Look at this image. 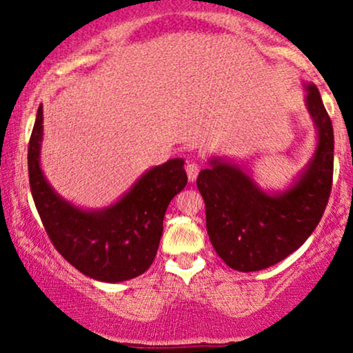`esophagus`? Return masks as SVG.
Here are the masks:
<instances>
[{"label": "esophagus", "mask_w": 353, "mask_h": 353, "mask_svg": "<svg viewBox=\"0 0 353 353\" xmlns=\"http://www.w3.org/2000/svg\"><path fill=\"white\" fill-rule=\"evenodd\" d=\"M185 172H188L189 181L194 182L197 179V174H199V164H196V163L188 164V168H185Z\"/></svg>", "instance_id": "34e87169"}]
</instances>
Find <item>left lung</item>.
I'll return each mask as SVG.
<instances>
[{"label":"left lung","instance_id":"1","mask_svg":"<svg viewBox=\"0 0 353 353\" xmlns=\"http://www.w3.org/2000/svg\"><path fill=\"white\" fill-rule=\"evenodd\" d=\"M305 108L315 128V151L285 189H265L249 169L209 157L197 176L205 225L219 257L239 272H257L283 261L317 228L334 176V129L315 84L303 83Z\"/></svg>","mask_w":353,"mask_h":353}]
</instances>
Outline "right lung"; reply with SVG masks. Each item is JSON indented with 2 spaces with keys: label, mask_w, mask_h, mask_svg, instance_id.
<instances>
[{
  "label": "right lung",
  "mask_w": 353,
  "mask_h": 353,
  "mask_svg": "<svg viewBox=\"0 0 353 353\" xmlns=\"http://www.w3.org/2000/svg\"><path fill=\"white\" fill-rule=\"evenodd\" d=\"M41 145L43 104L28 148V171L36 209L58 252L99 282H124L144 274L156 257L169 202L188 184L184 159L174 157L148 169L106 208L84 209L64 199L46 179Z\"/></svg>",
  "instance_id": "obj_1"
}]
</instances>
